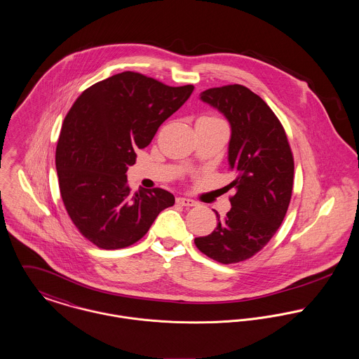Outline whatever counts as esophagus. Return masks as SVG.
<instances>
[{
	"label": "esophagus",
	"mask_w": 359,
	"mask_h": 359,
	"mask_svg": "<svg viewBox=\"0 0 359 359\" xmlns=\"http://www.w3.org/2000/svg\"><path fill=\"white\" fill-rule=\"evenodd\" d=\"M176 201H177V203L182 205V206H195V205H196V202H195L194 199H190V198H183V196H180V198H177Z\"/></svg>",
	"instance_id": "obj_1"
}]
</instances>
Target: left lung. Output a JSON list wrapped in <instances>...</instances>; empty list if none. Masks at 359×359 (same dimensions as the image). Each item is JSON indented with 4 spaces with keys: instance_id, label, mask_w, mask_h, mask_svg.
Returning a JSON list of instances; mask_svg holds the SVG:
<instances>
[{
    "instance_id": "8db88e82",
    "label": "left lung",
    "mask_w": 359,
    "mask_h": 359,
    "mask_svg": "<svg viewBox=\"0 0 359 359\" xmlns=\"http://www.w3.org/2000/svg\"><path fill=\"white\" fill-rule=\"evenodd\" d=\"M199 100L217 109L231 126L229 184L236 194L224 219L208 236L195 238L203 254L221 264L252 257L275 235L287 213L294 180V158L276 114L248 87L209 88Z\"/></svg>"
}]
</instances>
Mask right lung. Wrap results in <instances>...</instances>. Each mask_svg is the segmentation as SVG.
<instances>
[{"mask_svg": "<svg viewBox=\"0 0 359 359\" xmlns=\"http://www.w3.org/2000/svg\"><path fill=\"white\" fill-rule=\"evenodd\" d=\"M193 90L127 71L84 90L65 116L55 149L60 193L72 222L97 248L134 245L175 203L163 189L130 193L126 173L135 150L151 142Z\"/></svg>", "mask_w": 359, "mask_h": 359, "instance_id": "1", "label": "right lung"}]
</instances>
